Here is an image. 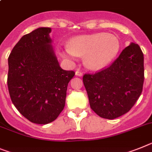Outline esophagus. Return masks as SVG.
Instances as JSON below:
<instances>
[{
    "label": "esophagus",
    "mask_w": 152,
    "mask_h": 152,
    "mask_svg": "<svg viewBox=\"0 0 152 152\" xmlns=\"http://www.w3.org/2000/svg\"><path fill=\"white\" fill-rule=\"evenodd\" d=\"M75 75H77V76H79V77H81L83 75V73L81 71H75Z\"/></svg>",
    "instance_id": "esophagus-1"
}]
</instances>
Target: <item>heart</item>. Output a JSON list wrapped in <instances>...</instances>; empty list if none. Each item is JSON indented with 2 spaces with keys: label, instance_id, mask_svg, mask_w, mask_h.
<instances>
[{
  "label": "heart",
  "instance_id": "1",
  "mask_svg": "<svg viewBox=\"0 0 152 152\" xmlns=\"http://www.w3.org/2000/svg\"><path fill=\"white\" fill-rule=\"evenodd\" d=\"M120 48L118 38L114 34L95 33L71 39L61 50V55L69 61H75L85 55V64L92 70L100 69L113 60Z\"/></svg>",
  "mask_w": 152,
  "mask_h": 152
}]
</instances>
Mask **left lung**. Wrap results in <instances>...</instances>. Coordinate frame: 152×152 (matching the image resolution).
Wrapping results in <instances>:
<instances>
[{
	"label": "left lung",
	"mask_w": 152,
	"mask_h": 152,
	"mask_svg": "<svg viewBox=\"0 0 152 152\" xmlns=\"http://www.w3.org/2000/svg\"><path fill=\"white\" fill-rule=\"evenodd\" d=\"M144 78L143 53L131 43L109 67L83 76L91 108L106 119L124 115L141 95Z\"/></svg>",
	"instance_id": "obj_1"
}]
</instances>
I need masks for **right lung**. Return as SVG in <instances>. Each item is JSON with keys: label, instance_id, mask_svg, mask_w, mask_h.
<instances>
[{"label": "right lung", "instance_id": "add662e5", "mask_svg": "<svg viewBox=\"0 0 152 152\" xmlns=\"http://www.w3.org/2000/svg\"><path fill=\"white\" fill-rule=\"evenodd\" d=\"M50 28L24 35L8 58L7 87L14 105L35 124L52 122L65 105L73 71L63 70L51 45Z\"/></svg>", "mask_w": 152, "mask_h": 152}]
</instances>
